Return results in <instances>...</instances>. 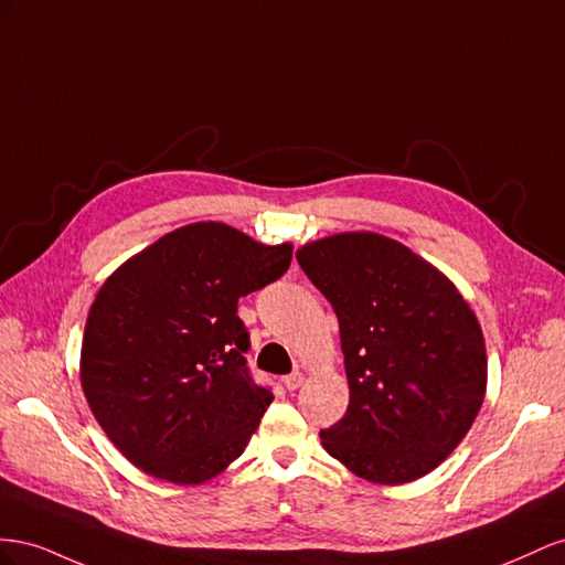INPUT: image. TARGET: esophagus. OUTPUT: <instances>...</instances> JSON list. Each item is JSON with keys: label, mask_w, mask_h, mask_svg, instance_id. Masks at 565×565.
I'll use <instances>...</instances> for the list:
<instances>
[{"label": "esophagus", "mask_w": 565, "mask_h": 565, "mask_svg": "<svg viewBox=\"0 0 565 565\" xmlns=\"http://www.w3.org/2000/svg\"><path fill=\"white\" fill-rule=\"evenodd\" d=\"M281 383L286 385V391H296V388H300V385H302V374L300 372L288 374V376L281 379Z\"/></svg>", "instance_id": "obj_1"}]
</instances>
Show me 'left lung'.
Listing matches in <instances>:
<instances>
[{
    "label": "left lung",
    "mask_w": 565,
    "mask_h": 565,
    "mask_svg": "<svg viewBox=\"0 0 565 565\" xmlns=\"http://www.w3.org/2000/svg\"><path fill=\"white\" fill-rule=\"evenodd\" d=\"M298 265L338 317L350 385L327 452L364 480L430 473L463 440L488 385L482 331L457 286L399 241L348 232L302 246Z\"/></svg>",
    "instance_id": "1"
}]
</instances>
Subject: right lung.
Wrapping results in <instances>:
<instances>
[{"label":"right lung","mask_w":565,"mask_h":565,"mask_svg":"<svg viewBox=\"0 0 565 565\" xmlns=\"http://www.w3.org/2000/svg\"><path fill=\"white\" fill-rule=\"evenodd\" d=\"M291 255L288 244L196 222L106 279L87 317L79 381L96 422L137 469L199 486L244 452L271 393L248 372L236 305L277 281Z\"/></svg>","instance_id":"add662e5"}]
</instances>
